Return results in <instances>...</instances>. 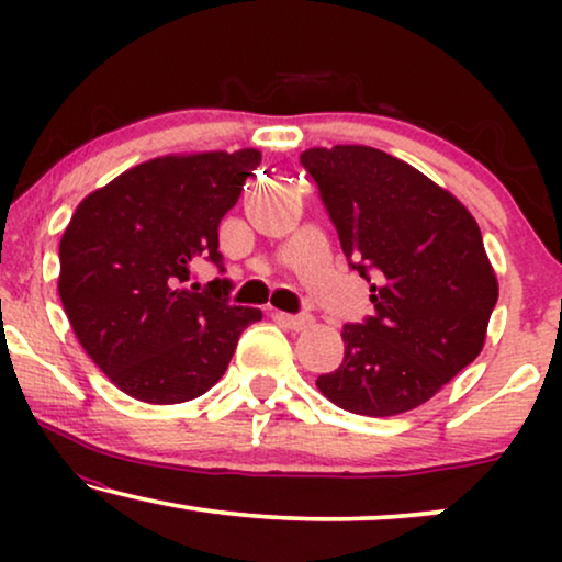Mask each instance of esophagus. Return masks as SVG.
<instances>
[{
  "label": "esophagus",
  "mask_w": 562,
  "mask_h": 562,
  "mask_svg": "<svg viewBox=\"0 0 562 562\" xmlns=\"http://www.w3.org/2000/svg\"><path fill=\"white\" fill-rule=\"evenodd\" d=\"M276 317H279V322H283V325H286L289 329H306L312 325V317L310 314H286V312H279L276 314Z\"/></svg>",
  "instance_id": "obj_1"
}]
</instances>
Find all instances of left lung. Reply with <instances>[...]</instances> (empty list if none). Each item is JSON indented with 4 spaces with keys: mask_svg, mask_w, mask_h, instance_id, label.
I'll list each match as a JSON object with an SVG mask.
<instances>
[{
    "mask_svg": "<svg viewBox=\"0 0 562 562\" xmlns=\"http://www.w3.org/2000/svg\"><path fill=\"white\" fill-rule=\"evenodd\" d=\"M375 317L345 325V358L317 389L345 412L417 409L473 363L498 299L473 214L432 179L368 145L302 153Z\"/></svg>",
    "mask_w": 562,
    "mask_h": 562,
    "instance_id": "8db88e82",
    "label": "left lung"
}]
</instances>
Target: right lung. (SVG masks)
<instances>
[{
    "mask_svg": "<svg viewBox=\"0 0 562 562\" xmlns=\"http://www.w3.org/2000/svg\"><path fill=\"white\" fill-rule=\"evenodd\" d=\"M258 164L256 148L160 156L76 206L60 237V302L87 356L137 402L202 396L263 317L229 304L227 281L183 286L196 256L222 266L220 220Z\"/></svg>",
    "mask_w": 562,
    "mask_h": 562,
    "instance_id": "1",
    "label": "right lung"
}]
</instances>
